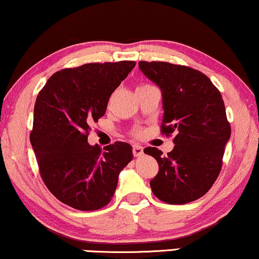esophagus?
<instances>
[{
    "mask_svg": "<svg viewBox=\"0 0 259 259\" xmlns=\"http://www.w3.org/2000/svg\"><path fill=\"white\" fill-rule=\"evenodd\" d=\"M143 152H144L143 146L133 145V155H135V157H139V156H142Z\"/></svg>",
    "mask_w": 259,
    "mask_h": 259,
    "instance_id": "esophagus-1",
    "label": "esophagus"
}]
</instances>
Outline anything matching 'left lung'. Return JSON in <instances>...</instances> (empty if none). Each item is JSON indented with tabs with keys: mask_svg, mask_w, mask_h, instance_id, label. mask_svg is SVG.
I'll return each mask as SVG.
<instances>
[{
	"mask_svg": "<svg viewBox=\"0 0 259 259\" xmlns=\"http://www.w3.org/2000/svg\"><path fill=\"white\" fill-rule=\"evenodd\" d=\"M139 68L162 91V133L175 135L167 156L156 148L144 150L159 167L150 186L162 202H193L218 179L231 138L222 96L205 74L191 67L140 61Z\"/></svg>",
	"mask_w": 259,
	"mask_h": 259,
	"instance_id": "left-lung-1",
	"label": "left lung"
}]
</instances>
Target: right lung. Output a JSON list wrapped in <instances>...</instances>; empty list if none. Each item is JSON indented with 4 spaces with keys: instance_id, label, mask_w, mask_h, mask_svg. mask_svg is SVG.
I'll use <instances>...</instances> for the list:
<instances>
[{
    "instance_id": "right-lung-1",
    "label": "right lung",
    "mask_w": 259,
    "mask_h": 259,
    "mask_svg": "<svg viewBox=\"0 0 259 259\" xmlns=\"http://www.w3.org/2000/svg\"><path fill=\"white\" fill-rule=\"evenodd\" d=\"M135 61L86 63L49 78L37 96L30 140L40 177L60 202L98 210L114 196L119 174L132 161V146L90 145L91 122L107 110L110 96Z\"/></svg>"
}]
</instances>
